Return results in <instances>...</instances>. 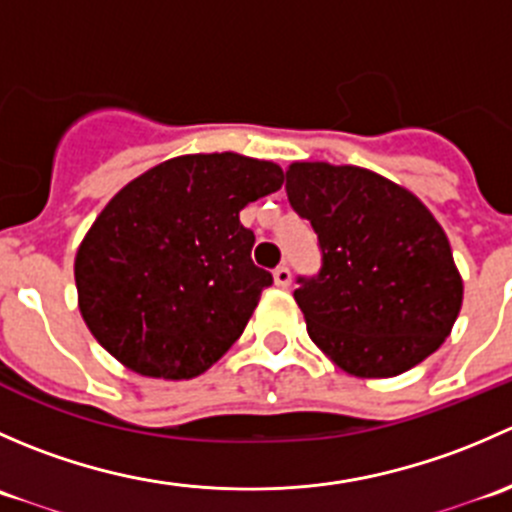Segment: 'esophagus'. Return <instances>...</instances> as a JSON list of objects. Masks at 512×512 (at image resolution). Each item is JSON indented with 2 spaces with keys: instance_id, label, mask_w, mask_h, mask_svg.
Here are the masks:
<instances>
[{
  "instance_id": "34e87169",
  "label": "esophagus",
  "mask_w": 512,
  "mask_h": 512,
  "mask_svg": "<svg viewBox=\"0 0 512 512\" xmlns=\"http://www.w3.org/2000/svg\"><path fill=\"white\" fill-rule=\"evenodd\" d=\"M289 282H292V272H289L287 265H280L275 270V285L277 287H289Z\"/></svg>"
}]
</instances>
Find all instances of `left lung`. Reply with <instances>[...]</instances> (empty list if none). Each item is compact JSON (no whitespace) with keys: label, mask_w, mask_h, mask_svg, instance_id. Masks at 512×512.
<instances>
[{"label":"left lung","mask_w":512,"mask_h":512,"mask_svg":"<svg viewBox=\"0 0 512 512\" xmlns=\"http://www.w3.org/2000/svg\"><path fill=\"white\" fill-rule=\"evenodd\" d=\"M287 198L319 237L322 270L294 289L309 339L359 379H389L446 342L463 304L451 242L431 210L394 180L302 160Z\"/></svg>","instance_id":"left-lung-1"}]
</instances>
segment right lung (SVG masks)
I'll use <instances>...</instances> for the list:
<instances>
[{
    "mask_svg": "<svg viewBox=\"0 0 512 512\" xmlns=\"http://www.w3.org/2000/svg\"><path fill=\"white\" fill-rule=\"evenodd\" d=\"M285 173L240 153L170 158L123 185L74 260L86 327L126 369L193 379L245 332L272 275L252 262L240 210Z\"/></svg>",
    "mask_w": 512,
    "mask_h": 512,
    "instance_id": "1",
    "label": "right lung"
}]
</instances>
